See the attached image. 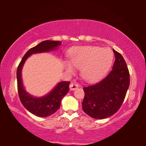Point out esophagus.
<instances>
[{
  "instance_id": "1",
  "label": "esophagus",
  "mask_w": 146,
  "mask_h": 146,
  "mask_svg": "<svg viewBox=\"0 0 146 146\" xmlns=\"http://www.w3.org/2000/svg\"><path fill=\"white\" fill-rule=\"evenodd\" d=\"M78 88V84L76 82H71L70 85V88L71 90H75Z\"/></svg>"
}]
</instances>
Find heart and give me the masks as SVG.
<instances>
[{
	"label": "heart",
	"mask_w": 146,
	"mask_h": 146,
	"mask_svg": "<svg viewBox=\"0 0 146 146\" xmlns=\"http://www.w3.org/2000/svg\"><path fill=\"white\" fill-rule=\"evenodd\" d=\"M71 62L80 68L82 78L88 81L96 80L100 78L111 65L113 53L109 48L97 46H82L75 48L69 54ZM66 69L68 72L73 71V66L67 62Z\"/></svg>",
	"instance_id": "b5f03b06"
}]
</instances>
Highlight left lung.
I'll use <instances>...</instances> for the list:
<instances>
[{"instance_id": "obj_1", "label": "left lung", "mask_w": 146, "mask_h": 146, "mask_svg": "<svg viewBox=\"0 0 146 146\" xmlns=\"http://www.w3.org/2000/svg\"><path fill=\"white\" fill-rule=\"evenodd\" d=\"M115 60L112 70L98 82L83 88L82 103L86 114L93 118L110 117L119 110L130 83L127 64L120 53L113 49Z\"/></svg>"}]
</instances>
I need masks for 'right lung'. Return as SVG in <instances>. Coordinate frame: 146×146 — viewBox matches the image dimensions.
I'll return each mask as SVG.
<instances>
[{"mask_svg": "<svg viewBox=\"0 0 146 146\" xmlns=\"http://www.w3.org/2000/svg\"><path fill=\"white\" fill-rule=\"evenodd\" d=\"M62 42L54 40H44L38 45L31 48L27 51L20 62L17 71V88L19 98L24 107L27 110L36 116L46 117L53 115L57 111L60 106L61 100L68 93L69 85L70 82H59L53 90L48 95L44 97L36 98L29 95L24 90L22 82L21 72L24 63L29 56L32 54L42 52H49L56 49L60 46Z\"/></svg>", "mask_w": 146, "mask_h": 146, "instance_id": "1", "label": "right lung"}]
</instances>
